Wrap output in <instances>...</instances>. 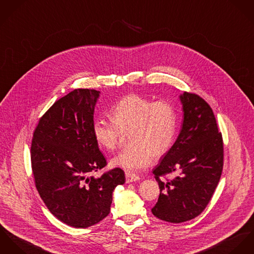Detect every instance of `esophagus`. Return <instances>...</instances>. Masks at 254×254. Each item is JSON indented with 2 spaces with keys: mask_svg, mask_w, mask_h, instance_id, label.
<instances>
[{
  "mask_svg": "<svg viewBox=\"0 0 254 254\" xmlns=\"http://www.w3.org/2000/svg\"><path fill=\"white\" fill-rule=\"evenodd\" d=\"M140 178L139 176L135 175V174H131L129 172H126V181L127 183H131V182H134V181H138Z\"/></svg>",
  "mask_w": 254,
  "mask_h": 254,
  "instance_id": "obj_1",
  "label": "esophagus"
}]
</instances>
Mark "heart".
Instances as JSON below:
<instances>
[{"label": "heart", "instance_id": "1", "mask_svg": "<svg viewBox=\"0 0 254 254\" xmlns=\"http://www.w3.org/2000/svg\"><path fill=\"white\" fill-rule=\"evenodd\" d=\"M111 119H95L93 136L101 148L113 151L122 133L130 131L128 141L131 146L111 160L113 167L129 173L147 169L154 157L165 156L174 143L178 128V115L171 102L153 101L135 93L126 95L114 106Z\"/></svg>", "mask_w": 254, "mask_h": 254}]
</instances>
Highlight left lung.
Instances as JSON below:
<instances>
[{"label":"left lung","mask_w":254,"mask_h":254,"mask_svg":"<svg viewBox=\"0 0 254 254\" xmlns=\"http://www.w3.org/2000/svg\"><path fill=\"white\" fill-rule=\"evenodd\" d=\"M183 109L180 133L153 173L160 196L152 213L170 223L189 221L206 207L223 169V140L210 106L197 94L179 96ZM178 175L167 183L159 177Z\"/></svg>","instance_id":"1"}]
</instances>
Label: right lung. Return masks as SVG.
I'll return each mask as SVG.
<instances>
[{"instance_id":"obj_1","label":"right lung","mask_w":254,"mask_h":254,"mask_svg":"<svg viewBox=\"0 0 254 254\" xmlns=\"http://www.w3.org/2000/svg\"><path fill=\"white\" fill-rule=\"evenodd\" d=\"M95 89L69 92L40 119L31 145L36 188L49 210L67 225L87 228L110 212L114 189L126 181L123 169L99 177L106 166L92 132Z\"/></svg>"}]
</instances>
